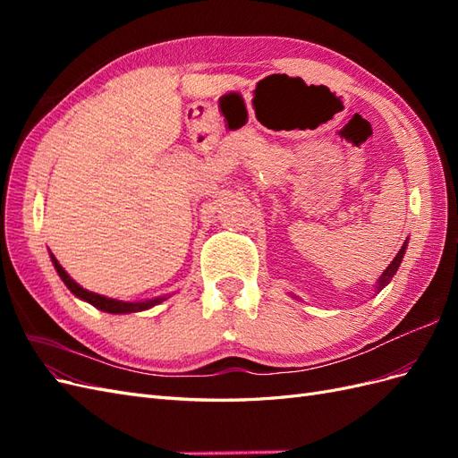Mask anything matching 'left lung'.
Listing matches in <instances>:
<instances>
[{
  "label": "left lung",
  "mask_w": 458,
  "mask_h": 458,
  "mask_svg": "<svg viewBox=\"0 0 458 458\" xmlns=\"http://www.w3.org/2000/svg\"><path fill=\"white\" fill-rule=\"evenodd\" d=\"M405 250H407V241H405V244L401 246V250L397 252V256L394 258V261L390 263V266L386 267V271L380 275V279L377 281V293H380V290L392 281V276L397 273V269H399V266H401V261H403V256H405Z\"/></svg>",
  "instance_id": "8db88e82"
}]
</instances>
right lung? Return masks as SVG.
Masks as SVG:
<instances>
[{"label":"right lung","instance_id":"right-lung-1","mask_svg":"<svg viewBox=\"0 0 458 458\" xmlns=\"http://www.w3.org/2000/svg\"><path fill=\"white\" fill-rule=\"evenodd\" d=\"M51 256V261L55 269H57L59 276L63 279V283L66 284V288L71 290V293L74 296H78L80 300H84L88 303H91L93 308L101 310V311H106V313H135V311H145V310H150L152 306H158V303H162L165 300V296H160V298H155V300H145V301H120V300H113V298H106V296H101V294H95V293H89V290L81 288L74 279H71V275H68L63 267L61 263L57 261V258H55L53 254Z\"/></svg>","mask_w":458,"mask_h":458}]
</instances>
